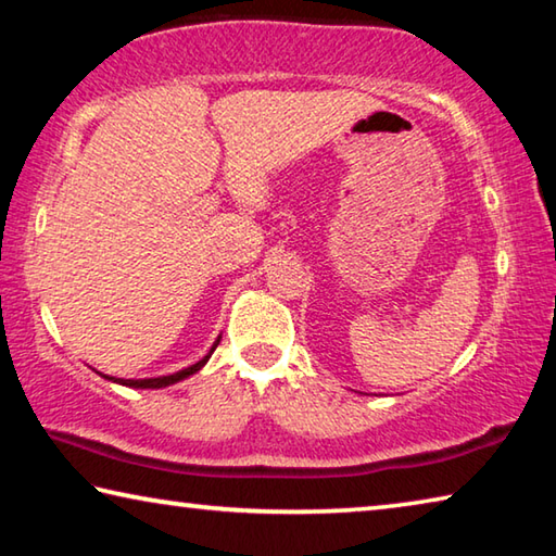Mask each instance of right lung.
Segmentation results:
<instances>
[{
	"label": "right lung",
	"instance_id": "add662e5",
	"mask_svg": "<svg viewBox=\"0 0 556 556\" xmlns=\"http://www.w3.org/2000/svg\"><path fill=\"white\" fill-rule=\"evenodd\" d=\"M220 338L223 336H218L215 338V343L211 345V351L205 353L199 363H193V365H188V368H184V370H178V372H172V375H159V378H144V380H125V378H112V375H102V372H98V375H102V378L105 380H110V382H117V384H125V388H137V390H159V388H168V384H176V382H181V380H186V378H191V375H195L199 372L205 363L211 361V355H213V351L215 348H218V343H220Z\"/></svg>",
	"mask_w": 556,
	"mask_h": 556
}]
</instances>
